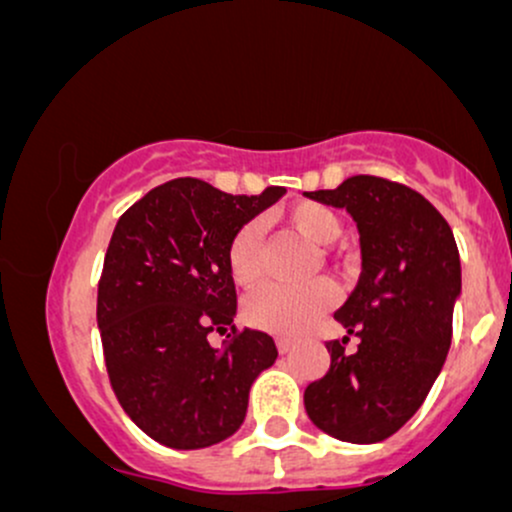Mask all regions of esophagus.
Masks as SVG:
<instances>
[{"instance_id":"34e87169","label":"esophagus","mask_w":512,"mask_h":512,"mask_svg":"<svg viewBox=\"0 0 512 512\" xmlns=\"http://www.w3.org/2000/svg\"><path fill=\"white\" fill-rule=\"evenodd\" d=\"M276 346H279V354H289V351L293 349V342L286 337H279L276 339Z\"/></svg>"}]
</instances>
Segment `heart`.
<instances>
[{
    "label": "heart",
    "mask_w": 512,
    "mask_h": 512,
    "mask_svg": "<svg viewBox=\"0 0 512 512\" xmlns=\"http://www.w3.org/2000/svg\"><path fill=\"white\" fill-rule=\"evenodd\" d=\"M286 219L298 233L315 243H332L342 233L337 211L320 202H301L289 209ZM231 276L240 286H252L264 274V228L257 219L245 221L233 233L226 248ZM337 301V289L330 279H313L303 284H264L250 293L243 305L245 320L264 332L296 337L303 334L325 310Z\"/></svg>",
    "instance_id": "obj_1"
}]
</instances>
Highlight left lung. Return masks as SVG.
Listing matches in <instances>:
<instances>
[{
	"instance_id": "8db88e82",
	"label": "left lung",
	"mask_w": 512,
	"mask_h": 512,
	"mask_svg": "<svg viewBox=\"0 0 512 512\" xmlns=\"http://www.w3.org/2000/svg\"><path fill=\"white\" fill-rule=\"evenodd\" d=\"M305 195L354 216L363 257L354 293L334 313L358 346L327 342L330 370L305 387V411L332 438L380 443L419 411L443 368L460 252L443 214L402 182L354 175Z\"/></svg>"
}]
</instances>
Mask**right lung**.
I'll use <instances>...</instances> for the list:
<instances>
[{"mask_svg": "<svg viewBox=\"0 0 512 512\" xmlns=\"http://www.w3.org/2000/svg\"><path fill=\"white\" fill-rule=\"evenodd\" d=\"M228 195L199 178L154 187L117 221L98 281V327L117 402L175 450L238 431L250 387L276 361L267 332L238 330L226 262L233 233L284 195ZM232 327L221 350L206 337Z\"/></svg>", "mask_w": 512, "mask_h": 512, "instance_id": "obj_1", "label": "right lung"}]
</instances>
